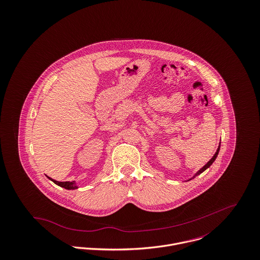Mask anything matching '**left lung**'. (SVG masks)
Returning <instances> with one entry per match:
<instances>
[{"label": "left lung", "instance_id": "left-lung-1", "mask_svg": "<svg viewBox=\"0 0 260 260\" xmlns=\"http://www.w3.org/2000/svg\"><path fill=\"white\" fill-rule=\"evenodd\" d=\"M219 149H220V143H219V145H218V147H217V149H216V151H215L214 155L211 157V159H209V161H207V164H205L200 171H198V173H194V174L192 175V177H190L189 179H187V181L191 180V179H192V178H194L196 176H198V175H200L201 173H203L205 170H207V169H208V168H209V167L214 162V160L216 159V157H217V155H218V152H219Z\"/></svg>", "mask_w": 260, "mask_h": 260}]
</instances>
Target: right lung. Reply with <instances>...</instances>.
<instances>
[{"label":"right lung","mask_w":260,"mask_h":260,"mask_svg":"<svg viewBox=\"0 0 260 260\" xmlns=\"http://www.w3.org/2000/svg\"><path fill=\"white\" fill-rule=\"evenodd\" d=\"M47 177H48L50 180H52L54 183H56L58 186L63 187V188H66V189L72 190V189H77V188H79V185L76 183V181H58V180L53 179L52 177H49L48 175H47Z\"/></svg>","instance_id":"obj_1"}]
</instances>
